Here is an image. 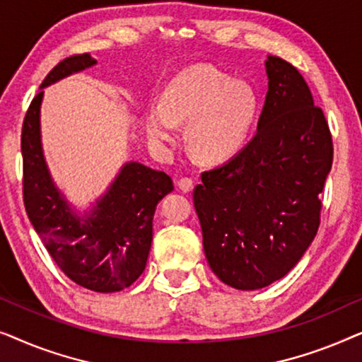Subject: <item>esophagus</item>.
<instances>
[{"label":"esophagus","mask_w":362,"mask_h":362,"mask_svg":"<svg viewBox=\"0 0 362 362\" xmlns=\"http://www.w3.org/2000/svg\"><path fill=\"white\" fill-rule=\"evenodd\" d=\"M177 187H180L182 192H189L192 191L194 185H192L191 177H181V180H177Z\"/></svg>","instance_id":"obj_1"}]
</instances>
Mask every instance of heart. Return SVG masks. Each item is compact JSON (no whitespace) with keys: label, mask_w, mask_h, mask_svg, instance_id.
<instances>
[{"label":"heart","mask_w":362,"mask_h":362,"mask_svg":"<svg viewBox=\"0 0 362 362\" xmlns=\"http://www.w3.org/2000/svg\"><path fill=\"white\" fill-rule=\"evenodd\" d=\"M259 112V93L249 82L192 66L173 78L163 102L148 108L145 128L153 145L163 148L176 141L177 123L187 122L191 151L204 161H222L242 146Z\"/></svg>","instance_id":"1"}]
</instances>
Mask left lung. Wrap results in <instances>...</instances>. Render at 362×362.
Instances as JSON below:
<instances>
[{"label": "left lung", "mask_w": 362, "mask_h": 362, "mask_svg": "<svg viewBox=\"0 0 362 362\" xmlns=\"http://www.w3.org/2000/svg\"><path fill=\"white\" fill-rule=\"evenodd\" d=\"M257 133L237 155L201 173L192 201L207 264L237 290H259L298 264L320 227L333 138L308 83L270 56Z\"/></svg>", "instance_id": "1"}]
</instances>
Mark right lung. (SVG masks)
<instances>
[{
  "label": "right lung",
  "instance_id": "right-lung-1",
  "mask_svg": "<svg viewBox=\"0 0 362 362\" xmlns=\"http://www.w3.org/2000/svg\"><path fill=\"white\" fill-rule=\"evenodd\" d=\"M97 61L74 54L57 64L33 98L21 132L23 199L28 217L59 269L83 288L113 293L145 270L156 204L173 191L171 177L141 163H127L90 214L81 217L57 191L42 156L39 108L42 88Z\"/></svg>",
  "mask_w": 362,
  "mask_h": 362
}]
</instances>
